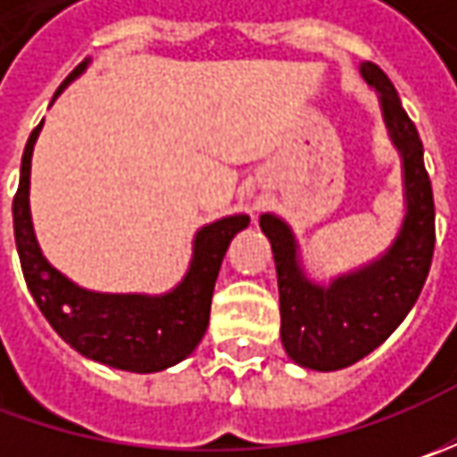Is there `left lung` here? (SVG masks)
Here are the masks:
<instances>
[{"label": "left lung", "instance_id": "1", "mask_svg": "<svg viewBox=\"0 0 457 457\" xmlns=\"http://www.w3.org/2000/svg\"><path fill=\"white\" fill-rule=\"evenodd\" d=\"M361 76L377 91L389 139L402 157L407 208L389 249L320 285L307 277L290 226L274 213L259 216L277 267L282 345L295 363L315 371L345 369L386 341L417 303L435 252V201L417 127L378 65L361 62Z\"/></svg>", "mask_w": 457, "mask_h": 457}]
</instances>
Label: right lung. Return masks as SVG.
<instances>
[{"mask_svg":"<svg viewBox=\"0 0 457 457\" xmlns=\"http://www.w3.org/2000/svg\"><path fill=\"white\" fill-rule=\"evenodd\" d=\"M88 62L91 61L86 58L62 80L55 98L61 96L71 80L79 79L88 68ZM40 129L43 121L27 139L20 167V187L12 203V219L22 274L45 320L80 356L106 363L112 369L152 374L180 363L195 351V345L205 336L220 262L231 238L249 226V216L237 213L205 223L193 238V259L187 272L170 292L116 295L83 290L45 259L32 228L29 165Z\"/></svg>","mask_w":457,"mask_h":457,"instance_id":"1","label":"right lung"}]
</instances>
